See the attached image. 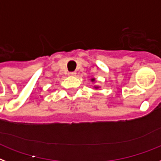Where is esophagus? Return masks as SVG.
Wrapping results in <instances>:
<instances>
[{"label":"esophagus","mask_w":161,"mask_h":161,"mask_svg":"<svg viewBox=\"0 0 161 161\" xmlns=\"http://www.w3.org/2000/svg\"><path fill=\"white\" fill-rule=\"evenodd\" d=\"M68 74H69V75H72V76H75V75H76V72H75V71L69 72Z\"/></svg>","instance_id":"1"}]
</instances>
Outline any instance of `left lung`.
Returning <instances> with one entry per match:
<instances>
[{
  "label": "left lung",
  "instance_id": "left-lung-1",
  "mask_svg": "<svg viewBox=\"0 0 161 161\" xmlns=\"http://www.w3.org/2000/svg\"><path fill=\"white\" fill-rule=\"evenodd\" d=\"M90 80H91V81L92 82V83H94V82H96L97 81V80H96V79H95V78H91V79H90ZM95 88V89L96 90H97V89H99V88H100L101 86H93Z\"/></svg>",
  "mask_w": 161,
  "mask_h": 161
}]
</instances>
